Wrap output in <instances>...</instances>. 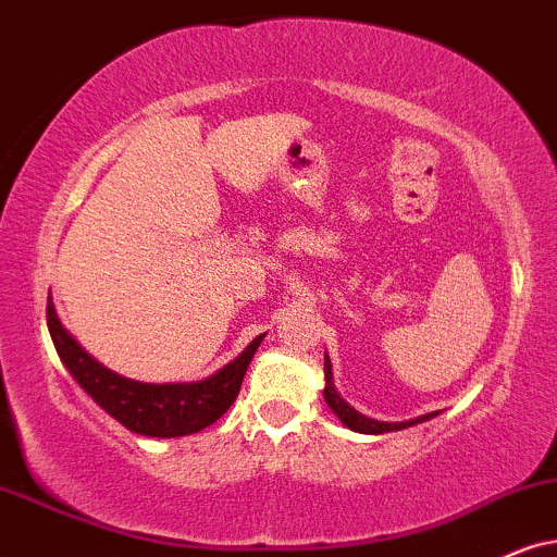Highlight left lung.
I'll list each match as a JSON object with an SVG mask.
<instances>
[{"instance_id":"8db88e82","label":"left lung","mask_w":557,"mask_h":557,"mask_svg":"<svg viewBox=\"0 0 557 557\" xmlns=\"http://www.w3.org/2000/svg\"><path fill=\"white\" fill-rule=\"evenodd\" d=\"M323 375H326V388H323V398H326V404L331 411L336 413V417L342 419L344 426H349L351 432H360V434H385V432H398V429H406V426H413V424H421V421H429L436 417L434 413H424V417H417L411 421H375L370 417H362L360 411H355L347 400L339 396V391H336L334 385V372H331V360L326 357V362H323Z\"/></svg>"}]
</instances>
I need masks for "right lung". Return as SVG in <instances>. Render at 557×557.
<instances>
[{
    "label": "right lung",
    "mask_w": 557,
    "mask_h": 557,
    "mask_svg": "<svg viewBox=\"0 0 557 557\" xmlns=\"http://www.w3.org/2000/svg\"><path fill=\"white\" fill-rule=\"evenodd\" d=\"M46 319L61 362L66 364L76 383L95 398V404L102 406L112 419L121 421L131 432L161 436V440L195 434L221 419L242 391L246 368L264 339V334H259L234 362L206 380L157 385L117 375L87 355L79 342L61 326L51 295H48Z\"/></svg>",
    "instance_id": "obj_1"
}]
</instances>
